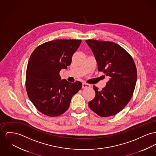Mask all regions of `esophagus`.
<instances>
[{
	"instance_id": "34e87169",
	"label": "esophagus",
	"mask_w": 156,
	"mask_h": 156,
	"mask_svg": "<svg viewBox=\"0 0 156 156\" xmlns=\"http://www.w3.org/2000/svg\"><path fill=\"white\" fill-rule=\"evenodd\" d=\"M90 87H91V85L90 84L86 83H82V88L83 89H86V88H89Z\"/></svg>"
}]
</instances>
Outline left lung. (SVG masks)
<instances>
[{"instance_id":"obj_1","label":"left lung","mask_w":156,"mask_h":156,"mask_svg":"<svg viewBox=\"0 0 156 156\" xmlns=\"http://www.w3.org/2000/svg\"><path fill=\"white\" fill-rule=\"evenodd\" d=\"M86 42L94 53L98 70L109 77L101 90L94 85L95 97L89 102V106L102 117L116 115L133 95L137 79L134 61L125 49L113 42L87 40Z\"/></svg>"}]
</instances>
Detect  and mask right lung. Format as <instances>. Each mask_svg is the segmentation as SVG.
Segmentation results:
<instances>
[{"label":"right lung","mask_w":156,"mask_h":156,"mask_svg":"<svg viewBox=\"0 0 156 156\" xmlns=\"http://www.w3.org/2000/svg\"><path fill=\"white\" fill-rule=\"evenodd\" d=\"M81 40H56L37 47L27 65L25 86L28 98L43 114L57 116L69 108L82 84L61 80L60 71L71 64Z\"/></svg>","instance_id":"1"}]
</instances>
